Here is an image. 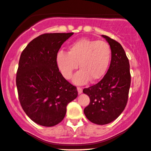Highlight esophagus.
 <instances>
[{
	"label": "esophagus",
	"mask_w": 151,
	"mask_h": 151,
	"mask_svg": "<svg viewBox=\"0 0 151 151\" xmlns=\"http://www.w3.org/2000/svg\"><path fill=\"white\" fill-rule=\"evenodd\" d=\"M77 91L78 93H79V94H81V93H82V91H83V89H82V88L81 87H77Z\"/></svg>",
	"instance_id": "esophagus-1"
}]
</instances>
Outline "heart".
Instances as JSON below:
<instances>
[{
	"mask_svg": "<svg viewBox=\"0 0 151 151\" xmlns=\"http://www.w3.org/2000/svg\"><path fill=\"white\" fill-rule=\"evenodd\" d=\"M111 50L107 42L82 38L71 44L68 53L59 51L56 63L62 75L71 79L79 64L80 70L73 78L76 84H84L91 79L97 81L106 73L109 65Z\"/></svg>",
	"mask_w": 151,
	"mask_h": 151,
	"instance_id": "obj_1",
	"label": "heart"
}]
</instances>
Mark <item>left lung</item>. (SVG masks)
<instances>
[{"label": "left lung", "mask_w": 151, "mask_h": 151, "mask_svg": "<svg viewBox=\"0 0 151 151\" xmlns=\"http://www.w3.org/2000/svg\"><path fill=\"white\" fill-rule=\"evenodd\" d=\"M109 44L111 60L102 80L83 90L90 98L84 109L86 116L98 125H105L121 115L128 100L131 83L129 60L121 44L106 35H102Z\"/></svg>", "instance_id": "left-lung-1"}]
</instances>
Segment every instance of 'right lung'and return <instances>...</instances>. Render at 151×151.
<instances>
[{
	"instance_id": "1",
	"label": "right lung",
	"mask_w": 151,
	"mask_h": 151,
	"mask_svg": "<svg viewBox=\"0 0 151 151\" xmlns=\"http://www.w3.org/2000/svg\"><path fill=\"white\" fill-rule=\"evenodd\" d=\"M73 33H45L23 50L16 84L21 106L32 121L46 127L61 122L68 103L78 95L77 87L63 77L56 55Z\"/></svg>"
}]
</instances>
